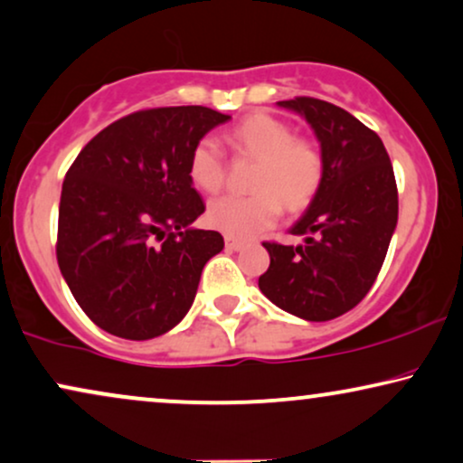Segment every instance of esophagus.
Returning a JSON list of instances; mask_svg holds the SVG:
<instances>
[{"label": "esophagus", "mask_w": 463, "mask_h": 463, "mask_svg": "<svg viewBox=\"0 0 463 463\" xmlns=\"http://www.w3.org/2000/svg\"><path fill=\"white\" fill-rule=\"evenodd\" d=\"M225 246L230 250H240L244 246V242L242 240H238V238H233V236H225Z\"/></svg>", "instance_id": "1"}]
</instances>
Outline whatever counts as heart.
Returning <instances> with one entry per match:
<instances>
[{
  "mask_svg": "<svg viewBox=\"0 0 463 463\" xmlns=\"http://www.w3.org/2000/svg\"><path fill=\"white\" fill-rule=\"evenodd\" d=\"M223 140L236 157L255 159L250 176V195H225L210 203V227L233 238H253L280 217L285 208L304 210L319 194L326 178V157L319 144L296 136L283 118L255 112L225 131ZM227 161L219 144L202 137L189 155V178L203 194H217L223 187Z\"/></svg>",
  "mask_w": 463,
  "mask_h": 463,
  "instance_id": "b5f03b06",
  "label": "heart"
}]
</instances>
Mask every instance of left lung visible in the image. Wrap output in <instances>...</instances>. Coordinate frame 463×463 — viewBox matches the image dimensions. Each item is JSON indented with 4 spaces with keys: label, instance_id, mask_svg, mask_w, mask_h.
Returning <instances> with one entry per match:
<instances>
[{
    "label": "left lung",
    "instance_id": "8db88e82",
    "mask_svg": "<svg viewBox=\"0 0 463 463\" xmlns=\"http://www.w3.org/2000/svg\"><path fill=\"white\" fill-rule=\"evenodd\" d=\"M302 114L326 157V178L291 227L304 244L263 242L269 268L260 289L306 321H329L372 289L398 225V187L385 144L351 112L315 98L279 101Z\"/></svg>",
    "mask_w": 463,
    "mask_h": 463
}]
</instances>
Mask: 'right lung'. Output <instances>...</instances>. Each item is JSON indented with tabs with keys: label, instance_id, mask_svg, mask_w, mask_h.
Here are the masks:
<instances>
[{
	"label": "right lung",
	"instance_id": "right-lung-1",
	"mask_svg": "<svg viewBox=\"0 0 463 463\" xmlns=\"http://www.w3.org/2000/svg\"><path fill=\"white\" fill-rule=\"evenodd\" d=\"M230 114L203 106L137 110L101 129L65 174L57 261L71 296L104 332L148 340L194 304L219 232L189 178L194 146Z\"/></svg>",
	"mask_w": 463,
	"mask_h": 463
}]
</instances>
